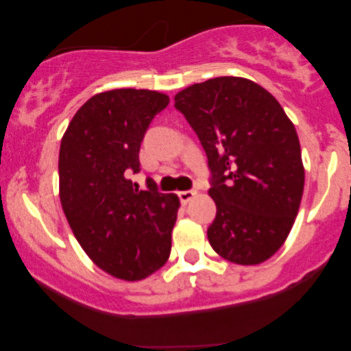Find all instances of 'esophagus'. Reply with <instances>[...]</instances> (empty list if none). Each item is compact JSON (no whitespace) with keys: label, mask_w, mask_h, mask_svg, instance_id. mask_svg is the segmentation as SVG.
Here are the masks:
<instances>
[{"label":"esophagus","mask_w":351,"mask_h":351,"mask_svg":"<svg viewBox=\"0 0 351 351\" xmlns=\"http://www.w3.org/2000/svg\"><path fill=\"white\" fill-rule=\"evenodd\" d=\"M178 196H180L181 203L186 204V203H189V201H191L193 198H195L196 191H193V189H188V191H180Z\"/></svg>","instance_id":"esophagus-1"}]
</instances>
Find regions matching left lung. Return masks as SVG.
I'll return each mask as SVG.
<instances>
[{"label":"left lung","mask_w":351,"mask_h":351,"mask_svg":"<svg viewBox=\"0 0 351 351\" xmlns=\"http://www.w3.org/2000/svg\"><path fill=\"white\" fill-rule=\"evenodd\" d=\"M211 170V247L256 265L285 243L299 213L305 171L295 127L272 94L244 77H215L175 95Z\"/></svg>","instance_id":"left-lung-1"}]
</instances>
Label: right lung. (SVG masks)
Segmentation results:
<instances>
[{"label":"right lung","mask_w":351,"mask_h":351,"mask_svg":"<svg viewBox=\"0 0 351 351\" xmlns=\"http://www.w3.org/2000/svg\"><path fill=\"white\" fill-rule=\"evenodd\" d=\"M168 95L147 88L100 92L79 108L59 150V196L80 247L117 279L142 280L167 263L180 199L140 171V145Z\"/></svg>","instance_id":"1"}]
</instances>
